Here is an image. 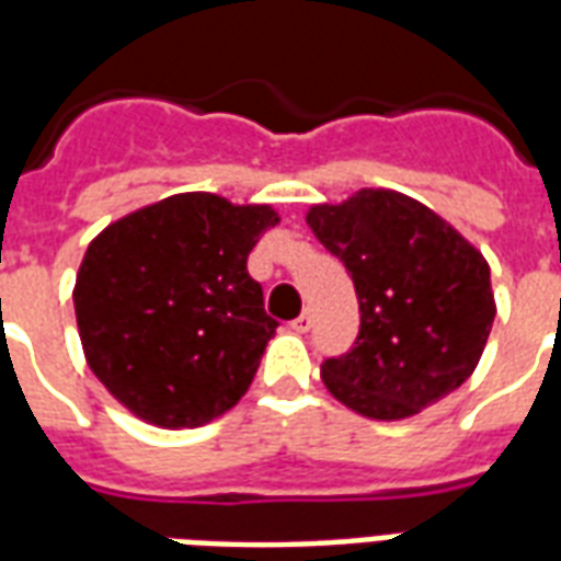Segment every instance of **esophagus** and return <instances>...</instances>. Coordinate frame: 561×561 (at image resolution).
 I'll use <instances>...</instances> for the list:
<instances>
[{
  "label": "esophagus",
  "instance_id": "34e87169",
  "mask_svg": "<svg viewBox=\"0 0 561 561\" xmlns=\"http://www.w3.org/2000/svg\"><path fill=\"white\" fill-rule=\"evenodd\" d=\"M310 313L308 310H305V313H301V317H298V320H293V329L298 331V334H305V331H310Z\"/></svg>",
  "mask_w": 561,
  "mask_h": 561
}]
</instances>
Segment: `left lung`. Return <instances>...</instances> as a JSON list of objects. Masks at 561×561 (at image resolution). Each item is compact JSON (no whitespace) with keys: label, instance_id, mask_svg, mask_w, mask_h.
Segmentation results:
<instances>
[{"label":"left lung","instance_id":"1","mask_svg":"<svg viewBox=\"0 0 561 561\" xmlns=\"http://www.w3.org/2000/svg\"><path fill=\"white\" fill-rule=\"evenodd\" d=\"M308 227L346 265L362 313L353 350L322 362L331 394L365 419L398 421L463 386L496 317L481 251L386 187L313 206Z\"/></svg>","mask_w":561,"mask_h":561}]
</instances>
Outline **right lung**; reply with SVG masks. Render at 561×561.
Here are the masks:
<instances>
[{"mask_svg": "<svg viewBox=\"0 0 561 561\" xmlns=\"http://www.w3.org/2000/svg\"><path fill=\"white\" fill-rule=\"evenodd\" d=\"M272 206L175 194L110 224L85 251L73 310L85 362L113 398L158 427H199L251 388L277 322L248 253Z\"/></svg>", "mask_w": 561, "mask_h": 561, "instance_id": "add662e5", "label": "right lung"}]
</instances>
